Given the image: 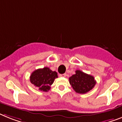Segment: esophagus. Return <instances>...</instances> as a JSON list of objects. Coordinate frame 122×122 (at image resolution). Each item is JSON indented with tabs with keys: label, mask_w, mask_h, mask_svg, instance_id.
Returning a JSON list of instances; mask_svg holds the SVG:
<instances>
[{
	"label": "esophagus",
	"mask_w": 122,
	"mask_h": 122,
	"mask_svg": "<svg viewBox=\"0 0 122 122\" xmlns=\"http://www.w3.org/2000/svg\"><path fill=\"white\" fill-rule=\"evenodd\" d=\"M59 77H66V73H63V74H59Z\"/></svg>",
	"instance_id": "obj_1"
}]
</instances>
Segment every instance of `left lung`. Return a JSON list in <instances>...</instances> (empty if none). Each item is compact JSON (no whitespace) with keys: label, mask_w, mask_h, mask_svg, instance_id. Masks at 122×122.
Returning a JSON list of instances; mask_svg holds the SVG:
<instances>
[{"label":"left lung","mask_w":122,"mask_h":122,"mask_svg":"<svg viewBox=\"0 0 122 122\" xmlns=\"http://www.w3.org/2000/svg\"><path fill=\"white\" fill-rule=\"evenodd\" d=\"M69 82L75 92L81 94L91 90L96 84V81L93 76L79 70H76L75 74L69 78Z\"/></svg>","instance_id":"8db88e82"}]
</instances>
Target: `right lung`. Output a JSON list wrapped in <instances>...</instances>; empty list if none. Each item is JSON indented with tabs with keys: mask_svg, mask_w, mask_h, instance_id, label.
Segmentation results:
<instances>
[{
	"mask_svg": "<svg viewBox=\"0 0 122 122\" xmlns=\"http://www.w3.org/2000/svg\"><path fill=\"white\" fill-rule=\"evenodd\" d=\"M57 77V72L52 71L48 67H44L32 72L30 77V81L41 91L48 92L54 80Z\"/></svg>",
	"mask_w": 122,
	"mask_h": 122,
	"instance_id": "add662e5",
	"label": "right lung"
}]
</instances>
